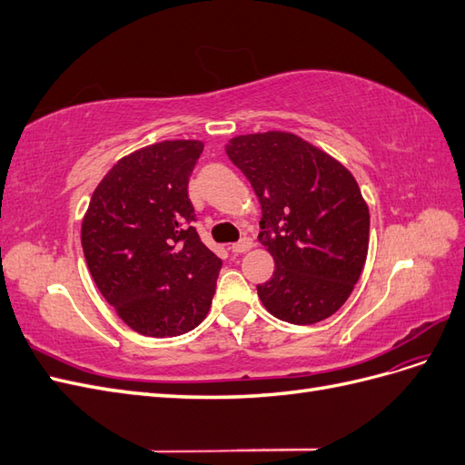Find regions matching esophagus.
<instances>
[{
    "label": "esophagus",
    "instance_id": "obj_1",
    "mask_svg": "<svg viewBox=\"0 0 465 465\" xmlns=\"http://www.w3.org/2000/svg\"><path fill=\"white\" fill-rule=\"evenodd\" d=\"M252 248V241L250 238H242L241 242H236L231 246V252L232 254H244V252H248Z\"/></svg>",
    "mask_w": 465,
    "mask_h": 465
}]
</instances>
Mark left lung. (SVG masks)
I'll return each mask as SVG.
<instances>
[{
  "label": "left lung",
  "mask_w": 465,
  "mask_h": 465,
  "mask_svg": "<svg viewBox=\"0 0 465 465\" xmlns=\"http://www.w3.org/2000/svg\"><path fill=\"white\" fill-rule=\"evenodd\" d=\"M262 205L258 241L275 260L258 297L275 318L308 326L335 314L361 277L371 215L357 180L289 132L236 135L224 147Z\"/></svg>",
  "instance_id": "1"
}]
</instances>
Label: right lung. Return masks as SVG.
<instances>
[{"mask_svg": "<svg viewBox=\"0 0 465 465\" xmlns=\"http://www.w3.org/2000/svg\"><path fill=\"white\" fill-rule=\"evenodd\" d=\"M203 151L171 139L122 157L98 182L81 244L98 291L132 330L174 337L207 316L223 262L192 227L188 182Z\"/></svg>", "mask_w": 465, "mask_h": 465, "instance_id": "add662e5", "label": "right lung"}]
</instances>
